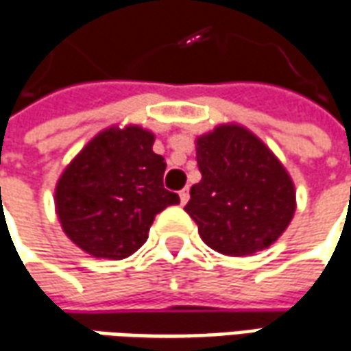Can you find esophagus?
I'll list each match as a JSON object with an SVG mask.
<instances>
[{"mask_svg": "<svg viewBox=\"0 0 351 351\" xmlns=\"http://www.w3.org/2000/svg\"><path fill=\"white\" fill-rule=\"evenodd\" d=\"M180 204L184 206V204H188V199H190V190L188 188H184V190H180Z\"/></svg>", "mask_w": 351, "mask_h": 351, "instance_id": "34e87169", "label": "esophagus"}]
</instances>
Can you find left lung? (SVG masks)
I'll list each match as a JSON object with an SVG mask.
<instances>
[{"label":"left lung","mask_w":351,"mask_h":351,"mask_svg":"<svg viewBox=\"0 0 351 351\" xmlns=\"http://www.w3.org/2000/svg\"><path fill=\"white\" fill-rule=\"evenodd\" d=\"M202 180L184 211L211 250L252 256L275 242L295 211L294 182L254 132L221 125L195 140Z\"/></svg>","instance_id":"8db88e82"}]
</instances>
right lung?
Instances as JSON below:
<instances>
[{
    "instance_id": "add662e5",
    "label": "right lung",
    "mask_w": 351,
    "mask_h": 351,
    "mask_svg": "<svg viewBox=\"0 0 351 351\" xmlns=\"http://www.w3.org/2000/svg\"><path fill=\"white\" fill-rule=\"evenodd\" d=\"M142 126L101 130L66 165L56 186L65 234L92 257L125 259L147 240L165 207L180 204L163 186L165 159Z\"/></svg>"
}]
</instances>
